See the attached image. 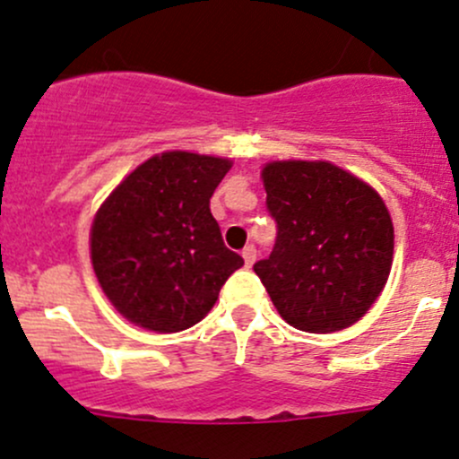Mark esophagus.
<instances>
[{"label":"esophagus","instance_id":"1","mask_svg":"<svg viewBox=\"0 0 459 459\" xmlns=\"http://www.w3.org/2000/svg\"><path fill=\"white\" fill-rule=\"evenodd\" d=\"M242 257H244V262H247V266H253L257 259V248L253 247V244H248V247L242 251Z\"/></svg>","mask_w":459,"mask_h":459}]
</instances>
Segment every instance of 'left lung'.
I'll list each match as a JSON object with an SVG mask.
<instances>
[{"instance_id":"obj_1","label":"left lung","mask_w":459,"mask_h":459,"mask_svg":"<svg viewBox=\"0 0 459 459\" xmlns=\"http://www.w3.org/2000/svg\"><path fill=\"white\" fill-rule=\"evenodd\" d=\"M262 179L277 239L253 271L277 313L307 333L355 324L391 273L393 221L382 197L331 161H271Z\"/></svg>"}]
</instances>
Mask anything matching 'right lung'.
<instances>
[{"label": "right lung", "mask_w": 459, "mask_h": 459, "mask_svg": "<svg viewBox=\"0 0 459 459\" xmlns=\"http://www.w3.org/2000/svg\"><path fill=\"white\" fill-rule=\"evenodd\" d=\"M229 169L221 157L161 152L101 204L91 229L92 268L128 322L157 333L191 328L244 266L208 208Z\"/></svg>", "instance_id": "1"}]
</instances>
